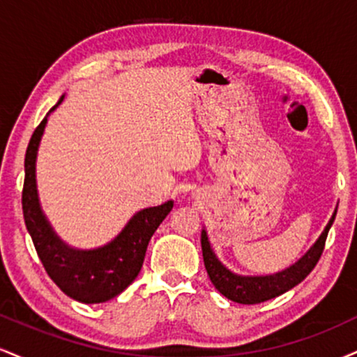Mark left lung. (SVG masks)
I'll use <instances>...</instances> for the list:
<instances>
[{
	"label": "left lung",
	"mask_w": 357,
	"mask_h": 357,
	"mask_svg": "<svg viewBox=\"0 0 357 357\" xmlns=\"http://www.w3.org/2000/svg\"><path fill=\"white\" fill-rule=\"evenodd\" d=\"M335 213H337V208L334 210L329 223L326 225L319 238L314 241L312 247L307 250L304 255L287 268L275 273H268V275H238V273L231 272L230 268L225 267L220 261V258L216 257V253L213 252L210 240H208V233L203 228V260L211 284L216 287V290H218L221 296L245 305L260 304V302L282 296L287 290L294 289V287L301 284L317 265L319 258L322 255L324 245H326L327 233H329L335 220Z\"/></svg>",
	"instance_id": "1"
}]
</instances>
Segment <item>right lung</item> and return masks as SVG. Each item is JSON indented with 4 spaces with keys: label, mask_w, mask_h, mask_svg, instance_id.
<instances>
[{
    "label": "right lung",
    "mask_w": 357,
    "mask_h": 357,
    "mask_svg": "<svg viewBox=\"0 0 357 357\" xmlns=\"http://www.w3.org/2000/svg\"><path fill=\"white\" fill-rule=\"evenodd\" d=\"M50 109L36 127L24 155L23 216L26 230L50 278L63 294L84 304H102L119 296L141 272L147 245L159 225L173 210V199L159 206L137 211L117 236L97 248H75L56 235L42 210L36 190V155L48 116L63 102Z\"/></svg>",
    "instance_id": "add662e5"
}]
</instances>
